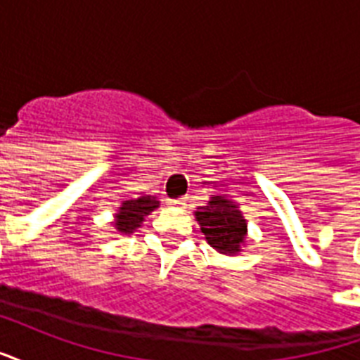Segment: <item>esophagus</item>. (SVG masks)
I'll return each mask as SVG.
<instances>
[{
  "mask_svg": "<svg viewBox=\"0 0 360 360\" xmlns=\"http://www.w3.org/2000/svg\"><path fill=\"white\" fill-rule=\"evenodd\" d=\"M168 204L169 205H172V207H179V210H185V200H169V202H168Z\"/></svg>",
  "mask_w": 360,
  "mask_h": 360,
  "instance_id": "1",
  "label": "esophagus"
}]
</instances>
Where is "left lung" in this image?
Returning a JSON list of instances; mask_svg holds the SVG:
<instances>
[{"mask_svg":"<svg viewBox=\"0 0 360 360\" xmlns=\"http://www.w3.org/2000/svg\"><path fill=\"white\" fill-rule=\"evenodd\" d=\"M194 217L204 232L205 241L217 253L236 257L247 243V219L236 200L224 194H211L207 204L200 205Z\"/></svg>","mask_w":360,"mask_h":360,"instance_id":"left-lung-1","label":"left lung"}]
</instances>
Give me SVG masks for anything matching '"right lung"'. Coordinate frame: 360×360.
I'll list each match as a JSON object with an SVG mask.
<instances>
[{"mask_svg":"<svg viewBox=\"0 0 360 360\" xmlns=\"http://www.w3.org/2000/svg\"><path fill=\"white\" fill-rule=\"evenodd\" d=\"M156 207H160V202L156 200V196H150V194H143L139 198L124 200L113 215L115 230L122 236L134 234L143 224L145 217L150 215Z\"/></svg>","mask_w":360,"mask_h":360,"instance_id":"add662e5","label":"right lung"}]
</instances>
